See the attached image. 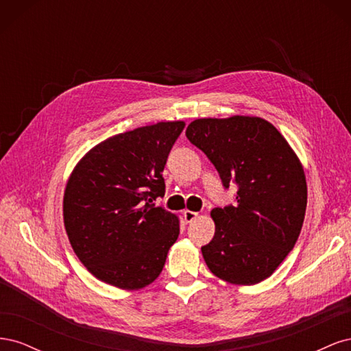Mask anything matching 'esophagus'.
<instances>
[{"label":"esophagus","instance_id":"obj_1","mask_svg":"<svg viewBox=\"0 0 351 351\" xmlns=\"http://www.w3.org/2000/svg\"><path fill=\"white\" fill-rule=\"evenodd\" d=\"M183 217H184V219H186V222H193L197 217H199V214L197 212H193V210H184L183 212Z\"/></svg>","mask_w":351,"mask_h":351}]
</instances>
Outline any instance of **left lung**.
<instances>
[{"instance_id": "8db88e82", "label": "left lung", "mask_w": 351, "mask_h": 351, "mask_svg": "<svg viewBox=\"0 0 351 351\" xmlns=\"http://www.w3.org/2000/svg\"><path fill=\"white\" fill-rule=\"evenodd\" d=\"M187 139L210 159L236 206L215 208V236L202 247L209 271L236 285L274 274L299 239L307 205L304 169L275 127L261 117L197 119Z\"/></svg>"}]
</instances>
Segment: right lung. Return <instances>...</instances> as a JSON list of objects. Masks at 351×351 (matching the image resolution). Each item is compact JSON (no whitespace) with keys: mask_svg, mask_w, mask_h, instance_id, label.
I'll list each match as a JSON object with an SVG mask.
<instances>
[{"mask_svg":"<svg viewBox=\"0 0 351 351\" xmlns=\"http://www.w3.org/2000/svg\"><path fill=\"white\" fill-rule=\"evenodd\" d=\"M184 121L137 127L102 141L71 171L62 199L70 244L98 280L141 290L161 274L180 219L154 200L164 196V167Z\"/></svg>","mask_w":351,"mask_h":351,"instance_id":"add662e5","label":"right lung"}]
</instances>
